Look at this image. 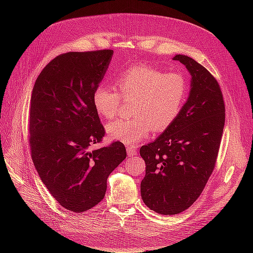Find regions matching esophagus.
<instances>
[{
    "label": "esophagus",
    "instance_id": "1",
    "mask_svg": "<svg viewBox=\"0 0 253 253\" xmlns=\"http://www.w3.org/2000/svg\"><path fill=\"white\" fill-rule=\"evenodd\" d=\"M126 152H127V155L129 157H133L135 155H137V153H138V150L135 147H132V145H129V147L126 148Z\"/></svg>",
    "mask_w": 253,
    "mask_h": 253
}]
</instances>
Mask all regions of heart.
<instances>
[{
    "label": "heart",
    "instance_id": "obj_1",
    "mask_svg": "<svg viewBox=\"0 0 253 253\" xmlns=\"http://www.w3.org/2000/svg\"><path fill=\"white\" fill-rule=\"evenodd\" d=\"M116 88L98 85L93 93V104L99 115L113 119L124 100H131L132 115L128 119L115 120L106 126L112 139L125 144H136L147 139L152 128L162 132L178 117L185 103L189 83L180 72L165 73L144 64L131 66L119 74Z\"/></svg>",
    "mask_w": 253,
    "mask_h": 253
}]
</instances>
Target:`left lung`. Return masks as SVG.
Returning a JSON list of instances; mask_svg holds the SVG:
<instances>
[{
    "label": "left lung",
    "mask_w": 253,
    "mask_h": 253,
    "mask_svg": "<svg viewBox=\"0 0 253 253\" xmlns=\"http://www.w3.org/2000/svg\"><path fill=\"white\" fill-rule=\"evenodd\" d=\"M173 60L192 77L189 98L173 124L140 148L145 162L141 198L164 215L185 211L200 197L215 167L225 126V103L216 79L188 56L176 55Z\"/></svg>",
    "instance_id": "1"
}]
</instances>
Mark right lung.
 I'll use <instances>...</instances> for the list:
<instances>
[{
    "label": "right lung",
    "instance_id": "right-lung-1",
    "mask_svg": "<svg viewBox=\"0 0 253 253\" xmlns=\"http://www.w3.org/2000/svg\"><path fill=\"white\" fill-rule=\"evenodd\" d=\"M112 49L59 55L38 76L30 98L29 145L36 170L52 197L81 213L105 195L109 175L126 158L122 142L91 149L105 131L93 104Z\"/></svg>",
    "mask_w": 253,
    "mask_h": 253
}]
</instances>
